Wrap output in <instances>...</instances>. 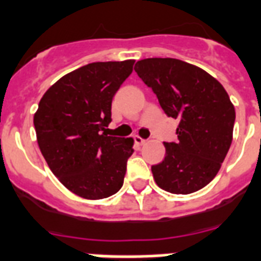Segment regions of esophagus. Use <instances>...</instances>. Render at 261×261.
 <instances>
[{
	"mask_svg": "<svg viewBox=\"0 0 261 261\" xmlns=\"http://www.w3.org/2000/svg\"><path fill=\"white\" fill-rule=\"evenodd\" d=\"M134 141H135V144L139 145V146H141V145H145V144H146V139L141 138V137H135Z\"/></svg>",
	"mask_w": 261,
	"mask_h": 261,
	"instance_id": "1",
	"label": "esophagus"
}]
</instances>
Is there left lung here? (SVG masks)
<instances>
[{
    "mask_svg": "<svg viewBox=\"0 0 261 261\" xmlns=\"http://www.w3.org/2000/svg\"><path fill=\"white\" fill-rule=\"evenodd\" d=\"M135 72L157 95L167 116L179 119L178 141L152 166L159 188L190 194L216 176L232 141L236 109L224 87L204 69L176 59H145Z\"/></svg>",
    "mask_w": 261,
    "mask_h": 261,
    "instance_id": "obj_1",
    "label": "left lung"
}]
</instances>
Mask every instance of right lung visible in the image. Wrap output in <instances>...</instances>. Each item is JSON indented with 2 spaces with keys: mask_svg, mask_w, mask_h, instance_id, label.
Returning a JSON list of instances; mask_svg holds the SVG:
<instances>
[{
  "mask_svg": "<svg viewBox=\"0 0 261 261\" xmlns=\"http://www.w3.org/2000/svg\"><path fill=\"white\" fill-rule=\"evenodd\" d=\"M134 60L91 63L47 89L34 115L38 146L65 188L86 200L120 190L133 138L108 137L112 98L133 72Z\"/></svg>",
  "mask_w": 261,
  "mask_h": 261,
  "instance_id": "obj_1",
  "label": "right lung"
}]
</instances>
